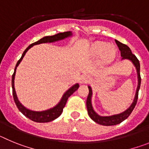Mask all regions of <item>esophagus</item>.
I'll use <instances>...</instances> for the list:
<instances>
[{
  "instance_id": "1",
  "label": "esophagus",
  "mask_w": 149,
  "mask_h": 149,
  "mask_svg": "<svg viewBox=\"0 0 149 149\" xmlns=\"http://www.w3.org/2000/svg\"><path fill=\"white\" fill-rule=\"evenodd\" d=\"M89 81V76L87 74H83L80 78V83L81 84H87Z\"/></svg>"
}]
</instances>
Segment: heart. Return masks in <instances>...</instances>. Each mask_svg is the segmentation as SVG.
<instances>
[{
  "label": "heart",
  "instance_id": "1",
  "mask_svg": "<svg viewBox=\"0 0 149 149\" xmlns=\"http://www.w3.org/2000/svg\"><path fill=\"white\" fill-rule=\"evenodd\" d=\"M116 53V51L114 46L104 42H97L91 48V55L95 58L101 56V63L104 65L113 61Z\"/></svg>",
  "mask_w": 149,
  "mask_h": 149
}]
</instances>
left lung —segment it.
Instances as JSON below:
<instances>
[{
  "label": "left lung",
  "mask_w": 149,
  "mask_h": 149,
  "mask_svg": "<svg viewBox=\"0 0 149 149\" xmlns=\"http://www.w3.org/2000/svg\"><path fill=\"white\" fill-rule=\"evenodd\" d=\"M118 48L121 52V56L122 58V60H129L130 61L132 62L136 68V73H137V78H138V85L136 88V94L135 97L133 101L132 104L131 106L129 107L124 112L119 114H115V115L112 116H102L98 115L97 113L94 110L92 105V96H93V91L91 86H88L89 88V95H88L87 99H86V107H87L88 114L89 117L93 119L94 122L96 123L101 125L105 126H110V125H116L118 124L121 123L124 120H125L129 116L131 115L132 113L133 110L134 109L135 106L136 104V101L138 99V93H139V88H140V84H141V77H140V65H139V62L136 56L134 54H133L131 52V49L128 46L125 44H122L118 40H115Z\"/></svg>",
  "instance_id": "left-lung-1"
}]
</instances>
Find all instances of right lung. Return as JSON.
<instances>
[{"instance_id": "obj_1", "label": "right lung", "mask_w": 149, "mask_h": 149, "mask_svg": "<svg viewBox=\"0 0 149 149\" xmlns=\"http://www.w3.org/2000/svg\"><path fill=\"white\" fill-rule=\"evenodd\" d=\"M72 36V33L71 32V31H68V32L60 33L55 34V35L54 36H45V37L39 39V41H37V42H36L33 43V44H31L30 45H29L28 47L26 48L25 51H24V53L22 54V56L20 58V60L17 62L15 70H14V73H13V76H12V88H13V98H14V101H15V104H16L17 107H18V109L19 110V111H20L22 114H24V115L26 117H27L28 119H30V120H32L36 122H51V121L54 120L56 118H58V117L61 115L62 113H63V108H64V107H65V104H66L68 97L70 95H72L78 89L79 84H74V85H73L72 87L69 88V89L63 94V97H62L60 102H59L56 106L52 107V108H50L48 109V110H43V111H33V110H29V109L26 108L25 107H24L23 105L20 103V101H18V98H17L16 93H15V86H14V80H15V72H16L17 67H18V65L20 64L21 61L22 60V59H23V57L24 56L25 54L27 53V51H28L30 48H32L33 45L42 44V43L55 42H57V41L63 40V39H65V38L70 37Z\"/></svg>"}]
</instances>
